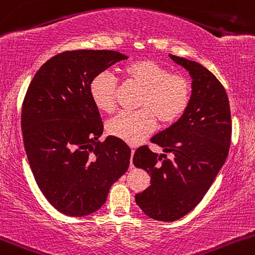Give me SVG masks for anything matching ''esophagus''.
I'll list each match as a JSON object with an SVG mask.
<instances>
[{"mask_svg": "<svg viewBox=\"0 0 255 255\" xmlns=\"http://www.w3.org/2000/svg\"><path fill=\"white\" fill-rule=\"evenodd\" d=\"M133 153H135V149H131V154H132V156H133ZM132 156H131V158H132ZM130 168H133V163H132V161L130 162Z\"/></svg>", "mask_w": 255, "mask_h": 255, "instance_id": "1", "label": "esophagus"}]
</instances>
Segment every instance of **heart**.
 Returning <instances> with one entry per match:
<instances>
[{
    "instance_id": "obj_1",
    "label": "heart",
    "mask_w": 255,
    "mask_h": 255,
    "mask_svg": "<svg viewBox=\"0 0 255 255\" xmlns=\"http://www.w3.org/2000/svg\"><path fill=\"white\" fill-rule=\"evenodd\" d=\"M127 82L141 89L136 112H122L107 123L112 136L130 145H137L153 132L156 120L161 125L173 124L188 109L191 101V83L185 76L170 75L153 60H138L123 69ZM118 81L112 73L99 72L91 81L89 94L94 106L104 113L117 107Z\"/></svg>"
}]
</instances>
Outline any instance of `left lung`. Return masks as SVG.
<instances>
[{"instance_id":"1","label":"left lung","mask_w":255,"mask_h":255,"mask_svg":"<svg viewBox=\"0 0 255 255\" xmlns=\"http://www.w3.org/2000/svg\"><path fill=\"white\" fill-rule=\"evenodd\" d=\"M169 57L190 73L191 101L180 119L151 142L174 157L159 156L147 145L133 154L135 167L151 175V185L136 194V204L148 217L164 222L182 219L203 200L227 158L232 136L230 102L221 82L198 62Z\"/></svg>"}]
</instances>
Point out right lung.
Wrapping results in <instances>:
<instances>
[{"mask_svg":"<svg viewBox=\"0 0 255 255\" xmlns=\"http://www.w3.org/2000/svg\"><path fill=\"white\" fill-rule=\"evenodd\" d=\"M128 56L113 50H72L48 60L22 106V133L31 172L57 211L81 217L101 209L130 164L131 149L103 133L89 94L94 76Z\"/></svg>","mask_w":255,"mask_h":255,"instance_id":"1","label":"right lung"}]
</instances>
